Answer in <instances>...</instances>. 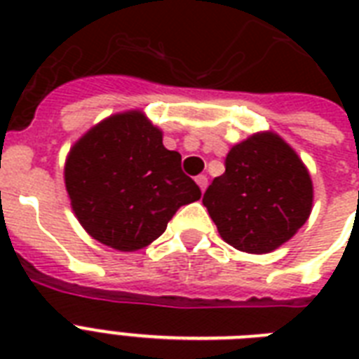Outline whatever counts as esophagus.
Instances as JSON below:
<instances>
[{"label":"esophagus","mask_w":359,"mask_h":359,"mask_svg":"<svg viewBox=\"0 0 359 359\" xmlns=\"http://www.w3.org/2000/svg\"><path fill=\"white\" fill-rule=\"evenodd\" d=\"M196 182H197V186L201 188V191L207 190V184H208L207 175H199V177H196Z\"/></svg>","instance_id":"1"}]
</instances>
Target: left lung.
Returning a JSON list of instances; mask_svg holds the SVG:
<instances>
[{"label":"left lung","mask_w":359,"mask_h":359,"mask_svg":"<svg viewBox=\"0 0 359 359\" xmlns=\"http://www.w3.org/2000/svg\"><path fill=\"white\" fill-rule=\"evenodd\" d=\"M203 205L219 236L248 253H268L296 235L313 207V184L298 154L272 132L235 145Z\"/></svg>","instance_id":"8db88e82"}]
</instances>
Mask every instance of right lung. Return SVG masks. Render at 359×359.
<instances>
[{
	"label": "right lung",
	"instance_id": "add662e5",
	"mask_svg": "<svg viewBox=\"0 0 359 359\" xmlns=\"http://www.w3.org/2000/svg\"><path fill=\"white\" fill-rule=\"evenodd\" d=\"M65 184L81 227L119 251L145 248L162 235L182 205L201 190L168 151L141 111H126L93 126L69 152Z\"/></svg>",
	"mask_w": 359,
	"mask_h": 359
}]
</instances>
